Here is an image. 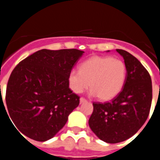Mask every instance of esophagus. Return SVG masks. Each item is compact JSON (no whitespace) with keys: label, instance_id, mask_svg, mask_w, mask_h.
<instances>
[{"label":"esophagus","instance_id":"obj_1","mask_svg":"<svg viewBox=\"0 0 160 160\" xmlns=\"http://www.w3.org/2000/svg\"><path fill=\"white\" fill-rule=\"evenodd\" d=\"M80 103H84V102H87V100H86L85 98L81 97L80 99Z\"/></svg>","mask_w":160,"mask_h":160}]
</instances>
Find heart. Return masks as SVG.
Here are the masks:
<instances>
[{
    "label": "heart",
    "instance_id": "1",
    "mask_svg": "<svg viewBox=\"0 0 160 160\" xmlns=\"http://www.w3.org/2000/svg\"><path fill=\"white\" fill-rule=\"evenodd\" d=\"M126 76V64L122 60L95 56L82 63L80 70H72L68 80L74 92H83L90 82L91 95L98 96L102 100H109L120 92Z\"/></svg>",
    "mask_w": 160,
    "mask_h": 160
}]
</instances>
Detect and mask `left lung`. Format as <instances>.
<instances>
[{
	"mask_svg": "<svg viewBox=\"0 0 160 160\" xmlns=\"http://www.w3.org/2000/svg\"><path fill=\"white\" fill-rule=\"evenodd\" d=\"M127 76L121 92L111 101L93 102L89 127L101 140L116 143L132 137L139 130L150 113L152 84L148 70L136 57L122 49Z\"/></svg>",
	"mask_w": 160,
	"mask_h": 160,
	"instance_id": "1",
	"label": "left lung"
}]
</instances>
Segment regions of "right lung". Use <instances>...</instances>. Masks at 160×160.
<instances>
[{
  "instance_id": "add662e5",
  "label": "right lung",
  "mask_w": 160,
  "mask_h": 160,
  "mask_svg": "<svg viewBox=\"0 0 160 160\" xmlns=\"http://www.w3.org/2000/svg\"><path fill=\"white\" fill-rule=\"evenodd\" d=\"M83 53L75 48L41 49L16 66L5 101L17 132L43 142L65 125L80 103V96L69 88L68 77Z\"/></svg>"
}]
</instances>
